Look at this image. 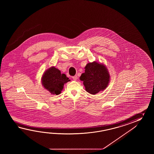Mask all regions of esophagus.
Segmentation results:
<instances>
[{
    "mask_svg": "<svg viewBox=\"0 0 154 154\" xmlns=\"http://www.w3.org/2000/svg\"><path fill=\"white\" fill-rule=\"evenodd\" d=\"M72 78L74 80L76 81L77 80V79H78V76H77V75L74 76H72Z\"/></svg>",
    "mask_w": 154,
    "mask_h": 154,
    "instance_id": "34e87169",
    "label": "esophagus"
}]
</instances>
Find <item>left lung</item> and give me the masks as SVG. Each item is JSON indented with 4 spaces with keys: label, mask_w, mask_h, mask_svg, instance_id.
Wrapping results in <instances>:
<instances>
[{
    "label": "left lung",
    "mask_w": 154,
    "mask_h": 154,
    "mask_svg": "<svg viewBox=\"0 0 154 154\" xmlns=\"http://www.w3.org/2000/svg\"><path fill=\"white\" fill-rule=\"evenodd\" d=\"M85 69V72L80 76V80L83 82L86 91L95 95L107 88L110 75L105 64L95 61L88 63Z\"/></svg>",
    "instance_id": "8db88e82"
}]
</instances>
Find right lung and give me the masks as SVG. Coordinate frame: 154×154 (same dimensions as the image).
Listing matches in <instances>:
<instances>
[{
    "mask_svg": "<svg viewBox=\"0 0 154 154\" xmlns=\"http://www.w3.org/2000/svg\"><path fill=\"white\" fill-rule=\"evenodd\" d=\"M70 81L66 74H61L59 69L54 66H51L47 69L41 78L43 86L53 95L60 94L64 85Z\"/></svg>",
    "mask_w": 154,
    "mask_h": 154,
    "instance_id": "1",
    "label": "right lung"
}]
</instances>
